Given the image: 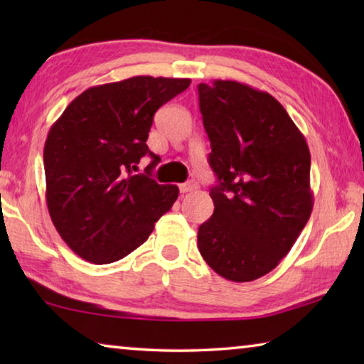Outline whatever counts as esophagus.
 I'll return each instance as SVG.
<instances>
[{"instance_id":"esophagus-1","label":"esophagus","mask_w":364,"mask_h":364,"mask_svg":"<svg viewBox=\"0 0 364 364\" xmlns=\"http://www.w3.org/2000/svg\"><path fill=\"white\" fill-rule=\"evenodd\" d=\"M197 189V181L194 180H189L186 183L180 184V191L184 194V193H191V191H196Z\"/></svg>"}]
</instances>
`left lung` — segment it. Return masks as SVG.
<instances>
[{"instance_id": "1", "label": "left lung", "mask_w": 364, "mask_h": 364, "mask_svg": "<svg viewBox=\"0 0 364 364\" xmlns=\"http://www.w3.org/2000/svg\"><path fill=\"white\" fill-rule=\"evenodd\" d=\"M199 109L218 184L197 247L225 279L262 278L292 249L313 210L310 151L273 96L232 80L200 83Z\"/></svg>"}]
</instances>
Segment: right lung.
I'll list each match as a JSON object with an SVG mask.
<instances>
[{"mask_svg":"<svg viewBox=\"0 0 364 364\" xmlns=\"http://www.w3.org/2000/svg\"><path fill=\"white\" fill-rule=\"evenodd\" d=\"M189 83L141 75L93 86L51 127L43 152L46 204L60 237L78 257L95 264L120 260L175 204V184L151 178L160 159L146 141L157 109ZM144 155L153 162L136 176Z\"/></svg>","mask_w":364,"mask_h":364,"instance_id":"1","label":"right lung"}]
</instances>
